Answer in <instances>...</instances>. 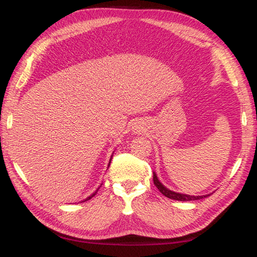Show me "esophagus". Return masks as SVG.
Returning <instances> with one entry per match:
<instances>
[{"label":"esophagus","instance_id":"34e87169","mask_svg":"<svg viewBox=\"0 0 257 257\" xmlns=\"http://www.w3.org/2000/svg\"><path fill=\"white\" fill-rule=\"evenodd\" d=\"M141 130H142V128L139 127V125H135L134 129H133V132H134L135 134H139V133H141Z\"/></svg>","mask_w":257,"mask_h":257}]
</instances>
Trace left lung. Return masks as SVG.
<instances>
[{
    "label": "left lung",
    "mask_w": 257,
    "mask_h": 257,
    "mask_svg": "<svg viewBox=\"0 0 257 257\" xmlns=\"http://www.w3.org/2000/svg\"><path fill=\"white\" fill-rule=\"evenodd\" d=\"M153 181L154 185L158 187V189L162 193L165 197L171 198V199H176V201H181V202H188V201H196V199H202L204 197L210 196V195H203V196H193V195H187V194H181V193H176V191L170 190L167 188L162 182L159 180L156 173L153 172Z\"/></svg>",
    "instance_id": "obj_1"
}]
</instances>
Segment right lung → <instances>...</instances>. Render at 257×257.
Instances as JSON below:
<instances>
[{
  "instance_id": "right-lung-1",
  "label": "right lung",
  "mask_w": 257,
  "mask_h": 257,
  "mask_svg": "<svg viewBox=\"0 0 257 257\" xmlns=\"http://www.w3.org/2000/svg\"><path fill=\"white\" fill-rule=\"evenodd\" d=\"M111 159H112V156H111ZM111 159H110V162H108V165H107V167H110V163H111ZM99 187H101V186H99ZM99 187H98V188L96 189V191H94V193H93L92 195H90V196H88V197H87L86 199H84V201H82V202H85V201H88V199H90V198H92V197H94V196H95V195H96V193H97V190L99 189Z\"/></svg>"
}]
</instances>
